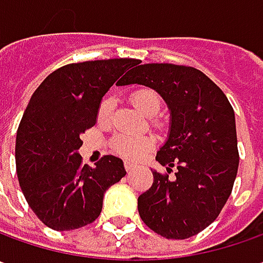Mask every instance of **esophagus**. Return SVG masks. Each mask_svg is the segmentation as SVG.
Instances as JSON below:
<instances>
[{
    "instance_id": "obj_1",
    "label": "esophagus",
    "mask_w": 263,
    "mask_h": 263,
    "mask_svg": "<svg viewBox=\"0 0 263 263\" xmlns=\"http://www.w3.org/2000/svg\"><path fill=\"white\" fill-rule=\"evenodd\" d=\"M123 166H125V170H126V172H131L132 168L135 167V163L131 161V160H126V161L123 163Z\"/></svg>"
}]
</instances>
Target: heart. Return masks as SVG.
Masks as SVG:
<instances>
[{
	"mask_svg": "<svg viewBox=\"0 0 263 263\" xmlns=\"http://www.w3.org/2000/svg\"><path fill=\"white\" fill-rule=\"evenodd\" d=\"M134 106L140 110L141 114L145 116H154L159 114L160 107H161V100L160 96L149 88H141L137 90L131 97ZM115 109V99L107 96L104 97L103 100L99 104L97 109V122L106 125L109 123L112 114ZM154 141L151 140L149 137H144V135H118L115 137L112 141V147L114 149L121 154L123 157L128 159H138L141 157L145 151H148L153 147Z\"/></svg>",
	"mask_w": 263,
	"mask_h": 263,
	"instance_id": "1",
	"label": "heart"
}]
</instances>
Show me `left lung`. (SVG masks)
<instances>
[{"label":"left lung","mask_w":263,"mask_h":263,"mask_svg":"<svg viewBox=\"0 0 263 263\" xmlns=\"http://www.w3.org/2000/svg\"><path fill=\"white\" fill-rule=\"evenodd\" d=\"M129 84L153 88L167 104V140L156 160L168 173L176 168L173 177L153 170V186L138 198L141 220L166 239L192 237L218 217L236 180L234 110L221 88L192 67L137 65L121 83Z\"/></svg>","instance_id":"left-lung-1"}]
</instances>
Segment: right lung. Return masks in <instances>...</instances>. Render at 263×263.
I'll return each mask as SVG.
<instances>
[{
    "label": "right lung",
    "mask_w": 263,
    "mask_h": 263,
    "mask_svg": "<svg viewBox=\"0 0 263 263\" xmlns=\"http://www.w3.org/2000/svg\"><path fill=\"white\" fill-rule=\"evenodd\" d=\"M138 59L69 64L42 81L24 110L15 138L20 187L33 213L57 231L76 230L102 213L106 191L125 175L123 161L104 156L81 163V135L97 122L103 96Z\"/></svg>",
    "instance_id": "obj_1"
}]
</instances>
